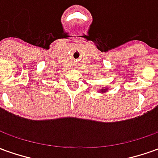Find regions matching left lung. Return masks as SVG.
Segmentation results:
<instances>
[{
  "label": "left lung",
  "mask_w": 158,
  "mask_h": 158,
  "mask_svg": "<svg viewBox=\"0 0 158 158\" xmlns=\"http://www.w3.org/2000/svg\"><path fill=\"white\" fill-rule=\"evenodd\" d=\"M105 90H106V89H105V90H102V91H105Z\"/></svg>",
  "instance_id": "1"
}]
</instances>
